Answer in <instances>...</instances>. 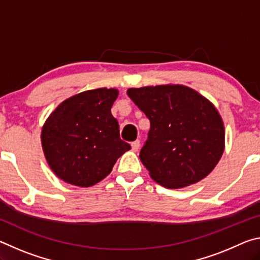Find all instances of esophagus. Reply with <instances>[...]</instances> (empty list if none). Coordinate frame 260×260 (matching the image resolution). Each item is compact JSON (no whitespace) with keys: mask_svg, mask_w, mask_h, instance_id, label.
Returning a JSON list of instances; mask_svg holds the SVG:
<instances>
[{"mask_svg":"<svg viewBox=\"0 0 260 260\" xmlns=\"http://www.w3.org/2000/svg\"><path fill=\"white\" fill-rule=\"evenodd\" d=\"M139 149H140V141H134V142L132 143V150L138 151Z\"/></svg>","mask_w":260,"mask_h":260,"instance_id":"34e87169","label":"esophagus"}]
</instances>
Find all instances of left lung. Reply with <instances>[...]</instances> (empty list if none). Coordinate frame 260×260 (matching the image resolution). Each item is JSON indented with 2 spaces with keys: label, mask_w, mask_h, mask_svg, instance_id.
Instances as JSON below:
<instances>
[{
  "label": "left lung",
  "mask_w": 260,
  "mask_h": 260,
  "mask_svg": "<svg viewBox=\"0 0 260 260\" xmlns=\"http://www.w3.org/2000/svg\"><path fill=\"white\" fill-rule=\"evenodd\" d=\"M127 95L150 120L140 159L160 186L178 189L212 172L225 150V126L217 108L192 88H129Z\"/></svg>",
  "instance_id": "left-lung-1"
}]
</instances>
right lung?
I'll return each mask as SVG.
<instances>
[{"label": "right lung", "mask_w": 260, "mask_h": 260, "mask_svg": "<svg viewBox=\"0 0 260 260\" xmlns=\"http://www.w3.org/2000/svg\"><path fill=\"white\" fill-rule=\"evenodd\" d=\"M116 88L86 90L63 101L47 118L41 143L57 177L78 187L94 186L111 173L131 146L120 139L111 108Z\"/></svg>", "instance_id": "add662e5"}]
</instances>
